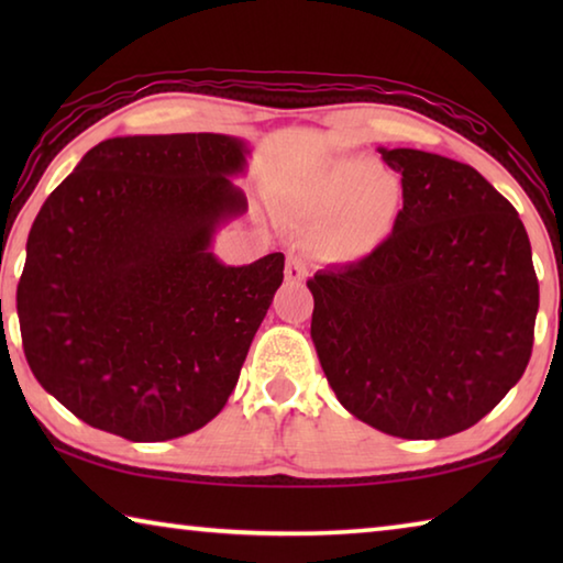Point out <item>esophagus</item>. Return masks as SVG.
Masks as SVG:
<instances>
[{
    "instance_id": "obj_1",
    "label": "esophagus",
    "mask_w": 563,
    "mask_h": 563,
    "mask_svg": "<svg viewBox=\"0 0 563 563\" xmlns=\"http://www.w3.org/2000/svg\"><path fill=\"white\" fill-rule=\"evenodd\" d=\"M305 278H308V261H305V255H288V263H285V280L298 285Z\"/></svg>"
}]
</instances>
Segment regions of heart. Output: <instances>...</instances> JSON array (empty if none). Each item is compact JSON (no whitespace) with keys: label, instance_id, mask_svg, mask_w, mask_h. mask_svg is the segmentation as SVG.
<instances>
[{"label":"heart","instance_id":"1","mask_svg":"<svg viewBox=\"0 0 563 563\" xmlns=\"http://www.w3.org/2000/svg\"><path fill=\"white\" fill-rule=\"evenodd\" d=\"M397 178L367 156L332 158L320 168L310 213L325 223L320 245L330 261H360L383 245L399 213Z\"/></svg>","mask_w":563,"mask_h":563}]
</instances>
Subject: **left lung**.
I'll list each match as a JSON object with an SVG mask.
<instances>
[{"label":"left lung","instance_id":"1","mask_svg":"<svg viewBox=\"0 0 563 563\" xmlns=\"http://www.w3.org/2000/svg\"><path fill=\"white\" fill-rule=\"evenodd\" d=\"M379 154L402 174V211L373 253L308 280L310 335L347 412L442 440L489 415L529 365L531 243L479 170L415 148Z\"/></svg>","mask_w":563,"mask_h":563}]
</instances>
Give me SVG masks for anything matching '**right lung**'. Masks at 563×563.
I'll use <instances>...</instances> for the list:
<instances>
[{
    "mask_svg": "<svg viewBox=\"0 0 563 563\" xmlns=\"http://www.w3.org/2000/svg\"><path fill=\"white\" fill-rule=\"evenodd\" d=\"M223 133L101 141L46 198L16 285L46 393L97 430L166 442L221 412L283 283L285 255L223 265L213 233L245 211Z\"/></svg>",
    "mask_w": 563,
    "mask_h": 563,
    "instance_id": "1",
    "label": "right lung"
}]
</instances>
